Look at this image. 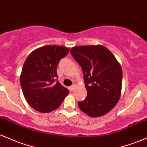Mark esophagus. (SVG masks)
<instances>
[{"mask_svg":"<svg viewBox=\"0 0 147 147\" xmlns=\"http://www.w3.org/2000/svg\"><path fill=\"white\" fill-rule=\"evenodd\" d=\"M75 88H76V85H71V86L69 87V89H70L71 91H74V90H75Z\"/></svg>","mask_w":147,"mask_h":147,"instance_id":"34e87169","label":"esophagus"}]
</instances>
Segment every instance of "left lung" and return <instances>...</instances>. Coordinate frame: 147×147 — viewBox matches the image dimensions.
Segmentation results:
<instances>
[{"instance_id":"obj_1","label":"left lung","mask_w":147,"mask_h":147,"mask_svg":"<svg viewBox=\"0 0 147 147\" xmlns=\"http://www.w3.org/2000/svg\"><path fill=\"white\" fill-rule=\"evenodd\" d=\"M70 53L81 67L87 91L86 98L78 101L80 109L92 117L109 113L121 96V65L111 51L101 45L75 47Z\"/></svg>"}]
</instances>
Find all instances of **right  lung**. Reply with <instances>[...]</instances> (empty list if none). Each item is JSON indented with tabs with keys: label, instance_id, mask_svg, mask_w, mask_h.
Segmentation results:
<instances>
[{
	"label": "right lung",
	"instance_id": "1",
	"mask_svg": "<svg viewBox=\"0 0 147 147\" xmlns=\"http://www.w3.org/2000/svg\"><path fill=\"white\" fill-rule=\"evenodd\" d=\"M69 52L67 47L45 46L33 51L25 61L21 87L26 100L37 111L47 113L56 110L69 93L57 79L59 61Z\"/></svg>",
	"mask_w": 147,
	"mask_h": 147
}]
</instances>
